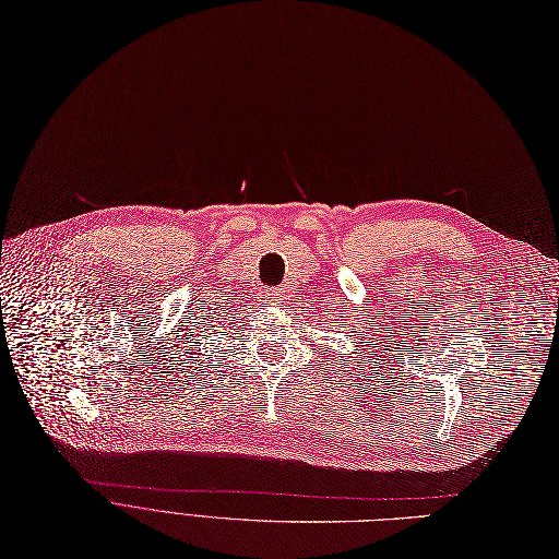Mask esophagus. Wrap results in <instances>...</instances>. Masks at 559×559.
<instances>
[{
	"label": "esophagus",
	"instance_id": "34e87169",
	"mask_svg": "<svg viewBox=\"0 0 559 559\" xmlns=\"http://www.w3.org/2000/svg\"><path fill=\"white\" fill-rule=\"evenodd\" d=\"M263 294H265V298H269L265 302H275V305L284 298V296H282V288H265Z\"/></svg>",
	"mask_w": 559,
	"mask_h": 559
}]
</instances>
